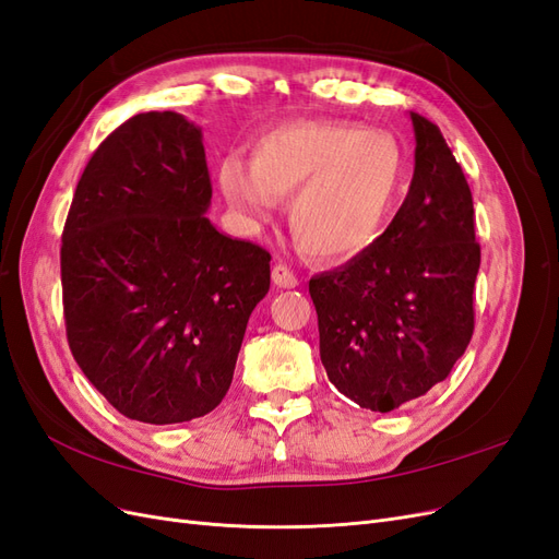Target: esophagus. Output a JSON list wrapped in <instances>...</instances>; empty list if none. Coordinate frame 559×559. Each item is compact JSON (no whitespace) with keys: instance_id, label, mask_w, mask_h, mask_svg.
Here are the masks:
<instances>
[{"instance_id":"1","label":"esophagus","mask_w":559,"mask_h":559,"mask_svg":"<svg viewBox=\"0 0 559 559\" xmlns=\"http://www.w3.org/2000/svg\"><path fill=\"white\" fill-rule=\"evenodd\" d=\"M273 282L280 289H294V286H298V277L284 263H277L273 267Z\"/></svg>"}]
</instances>
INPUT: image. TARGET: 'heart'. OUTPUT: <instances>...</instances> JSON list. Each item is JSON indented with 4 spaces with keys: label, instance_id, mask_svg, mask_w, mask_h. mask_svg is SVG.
Wrapping results in <instances>:
<instances>
[{
    "label": "heart",
    "instance_id": "heart-1",
    "mask_svg": "<svg viewBox=\"0 0 559 559\" xmlns=\"http://www.w3.org/2000/svg\"><path fill=\"white\" fill-rule=\"evenodd\" d=\"M403 154L392 134L335 121H298L263 132L251 160L226 156L218 189L249 228L289 199L296 242L324 261H349L376 247L403 189Z\"/></svg>",
    "mask_w": 559,
    "mask_h": 559
}]
</instances>
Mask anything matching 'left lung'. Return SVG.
<instances>
[{
    "label": "left lung",
    "instance_id": "left-lung-1",
    "mask_svg": "<svg viewBox=\"0 0 559 559\" xmlns=\"http://www.w3.org/2000/svg\"><path fill=\"white\" fill-rule=\"evenodd\" d=\"M415 173L376 247L310 280L319 354L337 392L389 413L443 382L473 335L480 245L441 130L413 114Z\"/></svg>",
    "mask_w": 559,
    "mask_h": 559
}]
</instances>
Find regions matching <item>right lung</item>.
Returning a JSON list of instances; mask_svg holds the SVG:
<instances>
[{"label":"right lung","mask_w":559,"mask_h":559,"mask_svg":"<svg viewBox=\"0 0 559 559\" xmlns=\"http://www.w3.org/2000/svg\"><path fill=\"white\" fill-rule=\"evenodd\" d=\"M202 130L128 118L83 170L62 230L67 341L114 408L146 425L212 413L233 382L270 253L218 233Z\"/></svg>","instance_id":"add662e5"}]
</instances>
